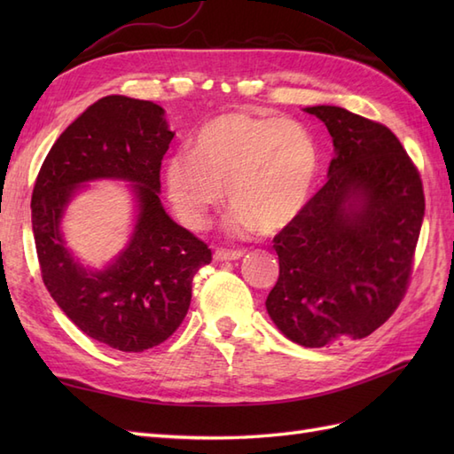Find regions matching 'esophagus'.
I'll return each instance as SVG.
<instances>
[{
	"instance_id": "obj_1",
	"label": "esophagus",
	"mask_w": 454,
	"mask_h": 454,
	"mask_svg": "<svg viewBox=\"0 0 454 454\" xmlns=\"http://www.w3.org/2000/svg\"><path fill=\"white\" fill-rule=\"evenodd\" d=\"M244 255L242 249H216L215 259L216 262H236Z\"/></svg>"
}]
</instances>
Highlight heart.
Masks as SVG:
<instances>
[{"label":"heart","instance_id":"obj_1","mask_svg":"<svg viewBox=\"0 0 454 454\" xmlns=\"http://www.w3.org/2000/svg\"><path fill=\"white\" fill-rule=\"evenodd\" d=\"M320 169L317 142L304 124L249 113H224L192 138L191 153L166 163V191L177 218L189 230L207 226L224 197L234 208V234L277 232L301 215Z\"/></svg>","mask_w":454,"mask_h":454}]
</instances>
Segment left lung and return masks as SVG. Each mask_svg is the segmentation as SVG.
I'll use <instances>...</instances> for the list:
<instances>
[{
    "instance_id": "1",
    "label": "left lung",
    "mask_w": 454,
    "mask_h": 454,
    "mask_svg": "<svg viewBox=\"0 0 454 454\" xmlns=\"http://www.w3.org/2000/svg\"><path fill=\"white\" fill-rule=\"evenodd\" d=\"M333 142L325 185L275 236L278 281L267 314L288 340H361L388 320L411 275L426 197L400 140L335 105L306 107Z\"/></svg>"
}]
</instances>
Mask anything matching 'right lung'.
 I'll return each mask as SVG.
<instances>
[{"label":"right lung","mask_w":454,"mask_h":454,"mask_svg":"<svg viewBox=\"0 0 454 454\" xmlns=\"http://www.w3.org/2000/svg\"><path fill=\"white\" fill-rule=\"evenodd\" d=\"M173 137L160 105L107 95L60 134L33 189V236L48 293L85 335L122 353L146 351L177 330L192 277L212 259L160 200V168ZM101 178L131 183L135 226L120 255L93 270L67 247L61 220L84 183Z\"/></svg>","instance_id":"add662e5"}]
</instances>
